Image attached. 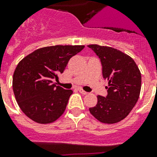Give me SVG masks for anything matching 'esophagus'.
<instances>
[{
  "mask_svg": "<svg viewBox=\"0 0 157 157\" xmlns=\"http://www.w3.org/2000/svg\"><path fill=\"white\" fill-rule=\"evenodd\" d=\"M79 92H80V93H81V94H88V93L87 92H85V90H83L82 89H79Z\"/></svg>",
  "mask_w": 157,
  "mask_h": 157,
  "instance_id": "1",
  "label": "esophagus"
}]
</instances>
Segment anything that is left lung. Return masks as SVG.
Here are the masks:
<instances>
[{
  "label": "left lung",
  "instance_id": "8db88e82",
  "mask_svg": "<svg viewBox=\"0 0 157 157\" xmlns=\"http://www.w3.org/2000/svg\"><path fill=\"white\" fill-rule=\"evenodd\" d=\"M100 59L102 76L107 79V95L98 96V103L90 112L104 123H116L127 117L136 105L141 90V73L132 57L115 48L88 46Z\"/></svg>",
  "mask_w": 157,
  "mask_h": 157
}]
</instances>
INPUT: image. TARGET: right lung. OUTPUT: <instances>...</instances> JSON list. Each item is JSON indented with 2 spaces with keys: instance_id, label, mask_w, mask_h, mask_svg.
<instances>
[{
  "instance_id": "add662e5",
  "label": "right lung",
  "mask_w": 157,
  "mask_h": 157,
  "mask_svg": "<svg viewBox=\"0 0 157 157\" xmlns=\"http://www.w3.org/2000/svg\"><path fill=\"white\" fill-rule=\"evenodd\" d=\"M85 46L56 45L39 48L22 59L13 76V90L24 114L41 124L53 123L65 110L72 90L57 86L58 75Z\"/></svg>"
}]
</instances>
